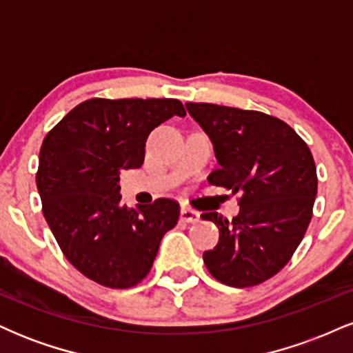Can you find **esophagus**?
<instances>
[{
    "mask_svg": "<svg viewBox=\"0 0 353 353\" xmlns=\"http://www.w3.org/2000/svg\"><path fill=\"white\" fill-rule=\"evenodd\" d=\"M199 219H201V214L197 212V210L190 208L181 209V221L188 222V224H196V222H199Z\"/></svg>",
    "mask_w": 353,
    "mask_h": 353,
    "instance_id": "1",
    "label": "esophagus"
}]
</instances>
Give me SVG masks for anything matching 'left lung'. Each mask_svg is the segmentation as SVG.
Returning <instances> with one entry per match:
<instances>
[{
  "label": "left lung",
  "instance_id": "left-lung-1",
  "mask_svg": "<svg viewBox=\"0 0 353 353\" xmlns=\"http://www.w3.org/2000/svg\"><path fill=\"white\" fill-rule=\"evenodd\" d=\"M185 108L214 144L219 169L208 181L241 194L232 221L217 212L201 216L219 228L204 264L225 285H257L283 269L305 236L317 196L314 157L279 117L209 103Z\"/></svg>",
  "mask_w": 353,
  "mask_h": 353
}]
</instances>
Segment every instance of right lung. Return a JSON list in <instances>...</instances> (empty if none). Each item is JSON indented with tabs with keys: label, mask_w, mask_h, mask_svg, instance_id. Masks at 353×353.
Wrapping results in <instances>:
<instances>
[{
	"label": "right lung",
	"mask_w": 353,
	"mask_h": 353,
	"mask_svg": "<svg viewBox=\"0 0 353 353\" xmlns=\"http://www.w3.org/2000/svg\"><path fill=\"white\" fill-rule=\"evenodd\" d=\"M185 116L177 99L92 98L71 109L44 137L36 185L56 242L81 274L129 289L151 270L179 204H121L119 174L144 163L154 128Z\"/></svg>",
	"instance_id": "add662e5"
}]
</instances>
